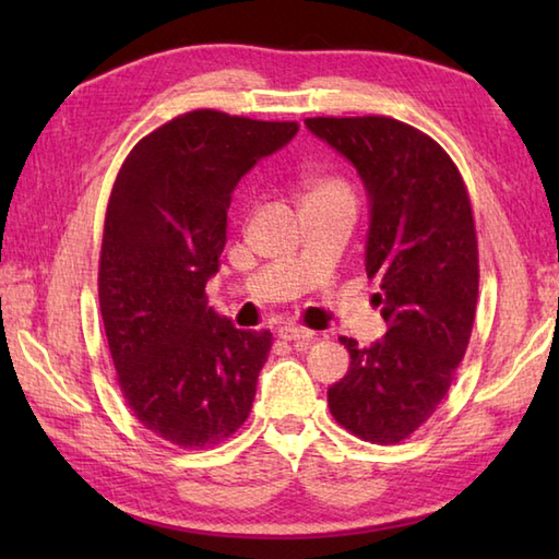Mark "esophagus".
<instances>
[{"mask_svg":"<svg viewBox=\"0 0 559 559\" xmlns=\"http://www.w3.org/2000/svg\"><path fill=\"white\" fill-rule=\"evenodd\" d=\"M312 331L310 329H302V326H295V324H283L278 326V338L283 341H290V343H305V341H312Z\"/></svg>","mask_w":559,"mask_h":559,"instance_id":"esophagus-1","label":"esophagus"}]
</instances>
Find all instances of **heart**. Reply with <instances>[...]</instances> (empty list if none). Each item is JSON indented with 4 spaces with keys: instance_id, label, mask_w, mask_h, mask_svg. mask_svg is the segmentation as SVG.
I'll return each instance as SVG.
<instances>
[{
    "instance_id": "b5f03b06",
    "label": "heart",
    "mask_w": 559,
    "mask_h": 559,
    "mask_svg": "<svg viewBox=\"0 0 559 559\" xmlns=\"http://www.w3.org/2000/svg\"><path fill=\"white\" fill-rule=\"evenodd\" d=\"M334 199H353L350 187L331 175H307L302 180V206Z\"/></svg>"
}]
</instances>
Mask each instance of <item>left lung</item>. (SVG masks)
<instances>
[{
    "mask_svg": "<svg viewBox=\"0 0 559 559\" xmlns=\"http://www.w3.org/2000/svg\"><path fill=\"white\" fill-rule=\"evenodd\" d=\"M310 132L365 185L367 276H379L386 334L341 336L350 367L329 386L334 418L365 442L396 444L442 403L466 353L478 302V242L456 165L427 134L391 117H314Z\"/></svg>",
    "mask_w": 559,
    "mask_h": 559,
    "instance_id": "8db88e82",
    "label": "left lung"
}]
</instances>
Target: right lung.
Returning <instances> with one entry per match:
<instances>
[{
  "label": "right lung",
  "mask_w": 559,
  "mask_h": 559,
  "mask_svg": "<svg viewBox=\"0 0 559 559\" xmlns=\"http://www.w3.org/2000/svg\"><path fill=\"white\" fill-rule=\"evenodd\" d=\"M298 129L194 110L141 139L117 175L100 314L129 408L165 442L218 444L252 408L271 334L235 329L204 290L218 271L233 189Z\"/></svg>",
  "instance_id": "1"
}]
</instances>
